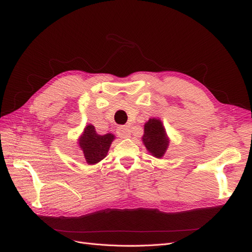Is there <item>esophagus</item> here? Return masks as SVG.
<instances>
[{
	"instance_id": "1",
	"label": "esophagus",
	"mask_w": 252,
	"mask_h": 252,
	"mask_svg": "<svg viewBox=\"0 0 252 252\" xmlns=\"http://www.w3.org/2000/svg\"><path fill=\"white\" fill-rule=\"evenodd\" d=\"M117 133L122 139L129 138L130 136V129H129L128 126H120L117 129Z\"/></svg>"
}]
</instances>
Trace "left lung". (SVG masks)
<instances>
[{"instance_id":"obj_1","label":"left lung","mask_w":252,"mask_h":252,"mask_svg":"<svg viewBox=\"0 0 252 252\" xmlns=\"http://www.w3.org/2000/svg\"><path fill=\"white\" fill-rule=\"evenodd\" d=\"M142 141L145 147L154 157L161 158L165 155L169 145V139L161 120L154 118L149 119L147 123H145Z\"/></svg>"}]
</instances>
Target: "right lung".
Wrapping results in <instances>:
<instances>
[{"label": "right lung", "instance_id": "right-lung-1", "mask_svg": "<svg viewBox=\"0 0 252 252\" xmlns=\"http://www.w3.org/2000/svg\"><path fill=\"white\" fill-rule=\"evenodd\" d=\"M113 140V134H97L94 126L89 124L85 127L83 134L80 136L79 146L83 151L86 162L89 165H94L107 156Z\"/></svg>", "mask_w": 252, "mask_h": 252}]
</instances>
